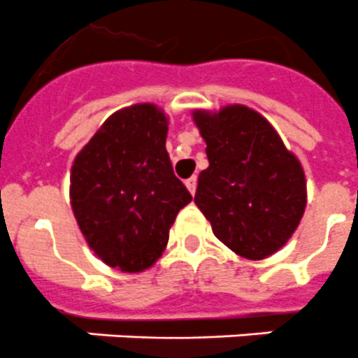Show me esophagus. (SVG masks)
Returning <instances> with one entry per match:
<instances>
[{
	"label": "esophagus",
	"instance_id": "1",
	"mask_svg": "<svg viewBox=\"0 0 358 358\" xmlns=\"http://www.w3.org/2000/svg\"><path fill=\"white\" fill-rule=\"evenodd\" d=\"M185 185H187L189 192H191V194H194V192H196V185H198L196 176H191V178L185 180Z\"/></svg>",
	"mask_w": 358,
	"mask_h": 358
}]
</instances>
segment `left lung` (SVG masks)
<instances>
[{
	"label": "left lung",
	"instance_id": "1",
	"mask_svg": "<svg viewBox=\"0 0 358 358\" xmlns=\"http://www.w3.org/2000/svg\"><path fill=\"white\" fill-rule=\"evenodd\" d=\"M209 167L198 176L194 203L223 245L247 259L285 247L306 207V178L272 124L243 104L194 110Z\"/></svg>",
	"mask_w": 358,
	"mask_h": 358
}]
</instances>
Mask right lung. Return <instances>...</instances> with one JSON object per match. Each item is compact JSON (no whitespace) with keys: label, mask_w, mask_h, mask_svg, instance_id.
<instances>
[{"label":"right lung","mask_w":358,"mask_h":358,"mask_svg":"<svg viewBox=\"0 0 358 358\" xmlns=\"http://www.w3.org/2000/svg\"><path fill=\"white\" fill-rule=\"evenodd\" d=\"M167 122L149 102L122 108L73 160L71 210L88 247L111 268L136 273L153 266L176 214L192 200L173 173Z\"/></svg>","instance_id":"obj_1"}]
</instances>
